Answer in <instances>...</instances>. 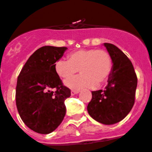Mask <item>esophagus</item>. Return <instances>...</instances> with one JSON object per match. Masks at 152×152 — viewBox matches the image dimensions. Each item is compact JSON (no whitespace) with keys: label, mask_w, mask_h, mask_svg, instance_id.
I'll return each instance as SVG.
<instances>
[{"label":"esophagus","mask_w":152,"mask_h":152,"mask_svg":"<svg viewBox=\"0 0 152 152\" xmlns=\"http://www.w3.org/2000/svg\"><path fill=\"white\" fill-rule=\"evenodd\" d=\"M79 91H75V90H72V91H71V94L73 96V95H75V94H78Z\"/></svg>","instance_id":"obj_1"}]
</instances>
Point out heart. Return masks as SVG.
Returning a JSON list of instances; mask_svg holds the SVG:
<instances>
[{"instance_id": "1", "label": "heart", "mask_w": 152, "mask_h": 152, "mask_svg": "<svg viewBox=\"0 0 152 152\" xmlns=\"http://www.w3.org/2000/svg\"><path fill=\"white\" fill-rule=\"evenodd\" d=\"M113 68L112 58L103 49H80L68 56V60L59 59L55 64L57 75L64 79L80 75L64 81L72 89L99 87L107 81Z\"/></svg>"}]
</instances>
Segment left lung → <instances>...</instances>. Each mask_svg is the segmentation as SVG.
Returning a JSON list of instances; mask_svg holds the SVG:
<instances>
[{"instance_id":"left-lung-1","label":"left lung","mask_w":152,"mask_h":152,"mask_svg":"<svg viewBox=\"0 0 152 152\" xmlns=\"http://www.w3.org/2000/svg\"><path fill=\"white\" fill-rule=\"evenodd\" d=\"M112 58L113 68L104 90L92 91L88 112L96 121L105 125L119 123L135 103L136 74L129 58L116 45L104 43Z\"/></svg>"}]
</instances>
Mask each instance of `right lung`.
<instances>
[{
  "instance_id": "obj_1",
  "label": "right lung",
  "mask_w": 152,
  "mask_h": 152,
  "mask_svg": "<svg viewBox=\"0 0 152 152\" xmlns=\"http://www.w3.org/2000/svg\"><path fill=\"white\" fill-rule=\"evenodd\" d=\"M66 50V47H41L29 58L17 78V110L26 126L37 133L54 131L66 113L64 100L71 90L63 85L55 69Z\"/></svg>"
}]
</instances>
